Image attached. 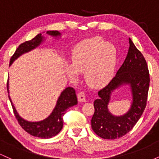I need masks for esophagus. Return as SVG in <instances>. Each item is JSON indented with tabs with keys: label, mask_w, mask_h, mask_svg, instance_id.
<instances>
[{
	"label": "esophagus",
	"mask_w": 159,
	"mask_h": 159,
	"mask_svg": "<svg viewBox=\"0 0 159 159\" xmlns=\"http://www.w3.org/2000/svg\"><path fill=\"white\" fill-rule=\"evenodd\" d=\"M78 99L80 102H86V96L84 92H81L78 94Z\"/></svg>",
	"instance_id": "34e87169"
}]
</instances>
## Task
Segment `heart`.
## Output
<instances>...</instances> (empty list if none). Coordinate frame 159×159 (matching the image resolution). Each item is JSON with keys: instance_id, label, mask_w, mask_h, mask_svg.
I'll list each match as a JSON object with an SVG mask.
<instances>
[{"instance_id": "b5f03b06", "label": "heart", "mask_w": 159, "mask_h": 159, "mask_svg": "<svg viewBox=\"0 0 159 159\" xmlns=\"http://www.w3.org/2000/svg\"><path fill=\"white\" fill-rule=\"evenodd\" d=\"M117 51L108 41L94 37L80 42L72 52V63L66 64V71L71 80L77 79L84 72L89 86L95 88L107 85L111 81L117 64Z\"/></svg>"}]
</instances>
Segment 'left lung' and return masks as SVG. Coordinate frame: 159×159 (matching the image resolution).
<instances>
[{
	"label": "left lung",
	"mask_w": 159,
	"mask_h": 159,
	"mask_svg": "<svg viewBox=\"0 0 159 159\" xmlns=\"http://www.w3.org/2000/svg\"><path fill=\"white\" fill-rule=\"evenodd\" d=\"M129 48L123 65L110 83L98 92L94 101L95 112L91 120L94 132L103 139L114 140L132 129L147 105L149 86V73L141 52L129 38ZM123 85H129L133 101L129 110L123 115L115 116L108 110L112 93Z\"/></svg>",
	"instance_id": "1"
}]
</instances>
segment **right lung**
<instances>
[{
    "label": "right lung",
    "mask_w": 159,
    "mask_h": 159,
    "mask_svg": "<svg viewBox=\"0 0 159 159\" xmlns=\"http://www.w3.org/2000/svg\"><path fill=\"white\" fill-rule=\"evenodd\" d=\"M46 34L52 36V37H54L55 39L61 37V33L57 30H49V31H47ZM44 41V36L41 34H39L34 39L20 45L19 48L16 50L13 56L11 57L10 66L12 65V63L20 56L36 48L40 45L43 44ZM7 91H8V93H10L8 83H7ZM9 98H10L16 119L19 121V123L22 127L24 130H25L27 133L33 136L43 138V139L52 138L61 132V129H63V116L65 114L66 111L69 107L78 104V98L75 94V90L72 87H68L61 93V96H59L57 101V104L54 110L52 111V112L48 117L41 120V121L30 122L23 119L20 116L16 111L15 106L13 105L10 96H9Z\"/></svg>",
    "instance_id": "1"
}]
</instances>
